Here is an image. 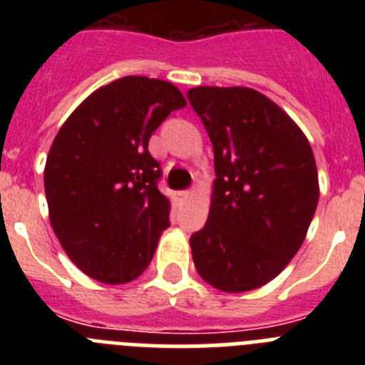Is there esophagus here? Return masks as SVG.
Listing matches in <instances>:
<instances>
[{
  "instance_id": "1",
  "label": "esophagus",
  "mask_w": 365,
  "mask_h": 365,
  "mask_svg": "<svg viewBox=\"0 0 365 365\" xmlns=\"http://www.w3.org/2000/svg\"><path fill=\"white\" fill-rule=\"evenodd\" d=\"M190 190H180V192H177L175 193V197H177V201H185V199H188L190 197Z\"/></svg>"
}]
</instances>
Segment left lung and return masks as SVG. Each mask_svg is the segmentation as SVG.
I'll list each match as a JSON object with an SVG mask.
<instances>
[{
    "instance_id": "8db88e82",
    "label": "left lung",
    "mask_w": 365,
    "mask_h": 365,
    "mask_svg": "<svg viewBox=\"0 0 365 365\" xmlns=\"http://www.w3.org/2000/svg\"><path fill=\"white\" fill-rule=\"evenodd\" d=\"M214 146L206 225L192 234L195 269L222 292L274 279L302 247L320 197L311 144L283 109L248 87H193Z\"/></svg>"
}]
</instances>
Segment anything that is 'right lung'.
Masks as SVG:
<instances>
[{
    "label": "right lung",
    "mask_w": 365,
    "mask_h": 365,
    "mask_svg": "<svg viewBox=\"0 0 365 365\" xmlns=\"http://www.w3.org/2000/svg\"><path fill=\"white\" fill-rule=\"evenodd\" d=\"M185 106L173 83L124 76L87 96L58 131L43 173L51 225L93 279L128 283L150 265L170 202L148 143Z\"/></svg>",
    "instance_id": "obj_1"
}]
</instances>
